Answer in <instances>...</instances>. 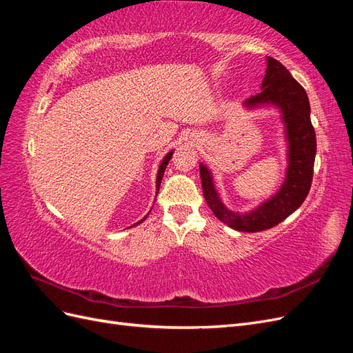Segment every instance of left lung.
Returning a JSON list of instances; mask_svg holds the SVG:
<instances>
[{"instance_id": "8db88e82", "label": "left lung", "mask_w": 353, "mask_h": 353, "mask_svg": "<svg viewBox=\"0 0 353 353\" xmlns=\"http://www.w3.org/2000/svg\"><path fill=\"white\" fill-rule=\"evenodd\" d=\"M266 61L268 65L262 91L245 100L244 108L254 109L263 104H274L283 113L288 143V168L279 193L249 213L228 210L216 193L209 169L200 163L203 196L209 208L230 228L245 232L272 228L292 215L305 201L314 176L316 138L306 91L279 60L266 57Z\"/></svg>"}]
</instances>
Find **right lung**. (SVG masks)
<instances>
[{
	"label": "right lung",
	"mask_w": 353,
	"mask_h": 353,
	"mask_svg": "<svg viewBox=\"0 0 353 353\" xmlns=\"http://www.w3.org/2000/svg\"><path fill=\"white\" fill-rule=\"evenodd\" d=\"M172 154H174V152H169V153L165 156V159L162 160V163H160V166H159V170H157V179H156V194L159 193L160 183H162V178H163V174H165V169H166V166H168V163H169L170 157H172ZM145 218H147V216H144L141 221H138V223H141ZM138 223H135V225H138ZM132 227H134V225H132Z\"/></svg>",
	"instance_id": "add662e5"
}]
</instances>
